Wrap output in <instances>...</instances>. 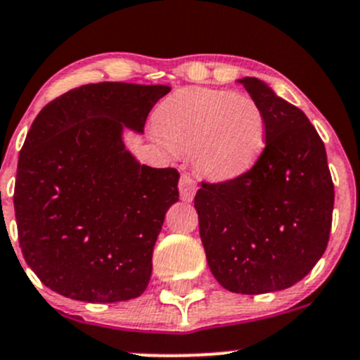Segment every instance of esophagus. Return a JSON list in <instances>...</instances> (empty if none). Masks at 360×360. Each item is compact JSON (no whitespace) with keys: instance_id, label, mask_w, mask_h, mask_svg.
<instances>
[{"instance_id":"obj_1","label":"esophagus","mask_w":360,"mask_h":360,"mask_svg":"<svg viewBox=\"0 0 360 360\" xmlns=\"http://www.w3.org/2000/svg\"><path fill=\"white\" fill-rule=\"evenodd\" d=\"M197 183H195L193 177L190 176V174H183L179 179V193H181V198H183L184 202H190L193 200L195 193H197Z\"/></svg>"}]
</instances>
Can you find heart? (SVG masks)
I'll return each mask as SVG.
<instances>
[{
    "instance_id": "heart-1",
    "label": "heart",
    "mask_w": 360,
    "mask_h": 360,
    "mask_svg": "<svg viewBox=\"0 0 360 360\" xmlns=\"http://www.w3.org/2000/svg\"><path fill=\"white\" fill-rule=\"evenodd\" d=\"M155 130L172 151L190 153L195 170L212 181L244 174L264 146L259 104L228 90H179L160 104Z\"/></svg>"
}]
</instances>
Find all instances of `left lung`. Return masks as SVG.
I'll use <instances>...</instances> for the list:
<instances>
[{"label": "left lung", "instance_id": "left-lung-1", "mask_svg": "<svg viewBox=\"0 0 360 360\" xmlns=\"http://www.w3.org/2000/svg\"><path fill=\"white\" fill-rule=\"evenodd\" d=\"M264 116L249 170L195 195L207 263L224 289L282 291L310 274L329 242L335 184L326 148L300 108L257 78L240 79Z\"/></svg>", "mask_w": 360, "mask_h": 360}]
</instances>
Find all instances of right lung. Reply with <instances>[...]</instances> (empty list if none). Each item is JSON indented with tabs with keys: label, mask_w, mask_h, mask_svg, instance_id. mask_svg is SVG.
<instances>
[{
	"label": "right lung",
	"mask_w": 360,
	"mask_h": 360,
	"mask_svg": "<svg viewBox=\"0 0 360 360\" xmlns=\"http://www.w3.org/2000/svg\"><path fill=\"white\" fill-rule=\"evenodd\" d=\"M170 89L103 82L50 101L17 165L15 207L25 263L52 291L89 303L141 296L179 172L141 165L122 129L143 132Z\"/></svg>",
	"instance_id": "right-lung-1"
}]
</instances>
